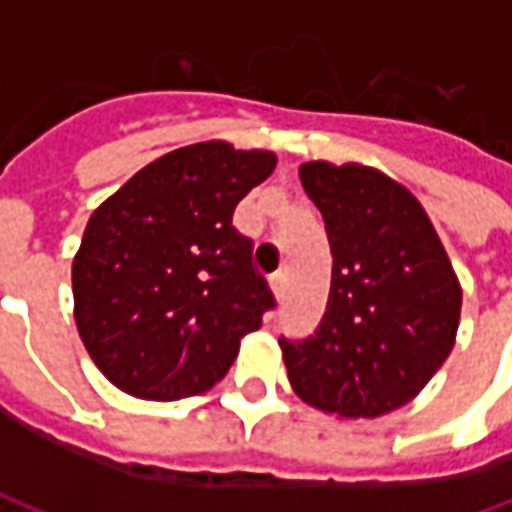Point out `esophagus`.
Instances as JSON below:
<instances>
[{
	"label": "esophagus",
	"instance_id": "obj_1",
	"mask_svg": "<svg viewBox=\"0 0 512 512\" xmlns=\"http://www.w3.org/2000/svg\"><path fill=\"white\" fill-rule=\"evenodd\" d=\"M285 288H288V277H285L282 271H277V274L271 277V290H274V296H277L279 301L285 299Z\"/></svg>",
	"mask_w": 512,
	"mask_h": 512
}]
</instances>
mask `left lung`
<instances>
[{
	"label": "left lung",
	"mask_w": 512,
	"mask_h": 512,
	"mask_svg": "<svg viewBox=\"0 0 512 512\" xmlns=\"http://www.w3.org/2000/svg\"><path fill=\"white\" fill-rule=\"evenodd\" d=\"M301 186L326 222L332 288L310 337H279L290 384L326 414L381 417L450 356L461 285L428 213L384 172L310 161Z\"/></svg>",
	"instance_id": "obj_1"
}]
</instances>
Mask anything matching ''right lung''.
<instances>
[{"mask_svg":"<svg viewBox=\"0 0 512 512\" xmlns=\"http://www.w3.org/2000/svg\"><path fill=\"white\" fill-rule=\"evenodd\" d=\"M268 150L180 147L90 216L73 257L76 326L98 370L145 400L200 395L277 307L235 205L274 172Z\"/></svg>","mask_w":512,"mask_h":512,"instance_id":"obj_1","label":"right lung"}]
</instances>
